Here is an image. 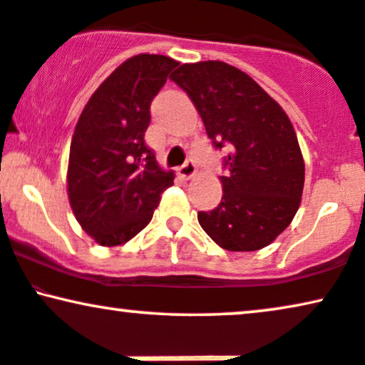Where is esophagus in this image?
Segmentation results:
<instances>
[{
  "mask_svg": "<svg viewBox=\"0 0 365 365\" xmlns=\"http://www.w3.org/2000/svg\"><path fill=\"white\" fill-rule=\"evenodd\" d=\"M196 164L192 163V160H186V163H184L181 168L178 169V173H179V176L181 178H184V179H191V178H194L196 176Z\"/></svg>",
  "mask_w": 365,
  "mask_h": 365,
  "instance_id": "34e87169",
  "label": "esophagus"
}]
</instances>
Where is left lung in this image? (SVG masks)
Listing matches in <instances>:
<instances>
[{
  "instance_id": "8db88e82",
  "label": "left lung",
  "mask_w": 365,
  "mask_h": 365,
  "mask_svg": "<svg viewBox=\"0 0 365 365\" xmlns=\"http://www.w3.org/2000/svg\"><path fill=\"white\" fill-rule=\"evenodd\" d=\"M191 98L216 149L230 148L223 197L197 212L201 228L228 252L268 246L298 211L305 163L290 119L255 80L225 61L184 63L171 75Z\"/></svg>"
}]
</instances>
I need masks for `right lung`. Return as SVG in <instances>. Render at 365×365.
Returning a JSON list of instances; mask_svg holds the SVG:
<instances>
[{
	"label": "right lung",
	"instance_id": "obj_1",
	"mask_svg": "<svg viewBox=\"0 0 365 365\" xmlns=\"http://www.w3.org/2000/svg\"><path fill=\"white\" fill-rule=\"evenodd\" d=\"M178 61L140 53L103 80L83 107L70 144L67 191L77 221L101 246H117L149 225L174 182L144 142L150 102Z\"/></svg>",
	"mask_w": 365,
	"mask_h": 365
}]
</instances>
